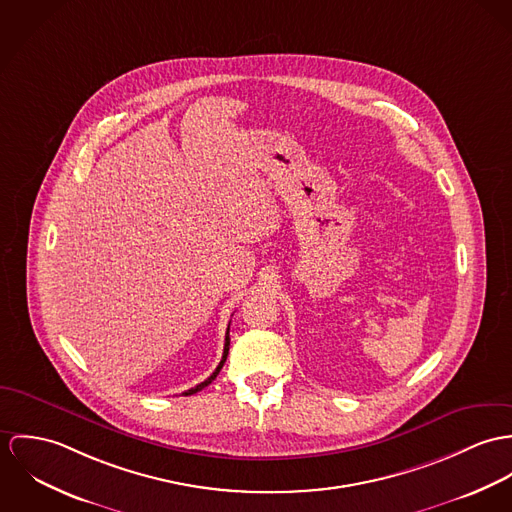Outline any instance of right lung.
<instances>
[{"label":"right lung","mask_w":512,"mask_h":512,"mask_svg":"<svg viewBox=\"0 0 512 512\" xmlns=\"http://www.w3.org/2000/svg\"><path fill=\"white\" fill-rule=\"evenodd\" d=\"M228 353H229V326H228V332H226V343H224V355H222V361H220V365H218V367H216V371H214V373H212V375H210V377H208V379H206V381H204V383H200V385H196V387H194V389H188V391H184V393H182V395H184V397H188V395H194V393H198V391H202V389H204V387H208V385H210V383H212V381H214V379H216V377H218V373H220V371H222V367H224V363H226V359H228Z\"/></svg>","instance_id":"add662e5"}]
</instances>
